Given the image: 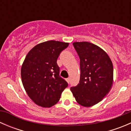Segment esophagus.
I'll list each match as a JSON object with an SVG mask.
<instances>
[{
	"instance_id": "1",
	"label": "esophagus",
	"mask_w": 131,
	"mask_h": 131,
	"mask_svg": "<svg viewBox=\"0 0 131 131\" xmlns=\"http://www.w3.org/2000/svg\"><path fill=\"white\" fill-rule=\"evenodd\" d=\"M67 82L68 83V84H70V78L67 79Z\"/></svg>"
}]
</instances>
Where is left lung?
<instances>
[{
  "instance_id": "1",
  "label": "left lung",
  "mask_w": 131,
  "mask_h": 131,
  "mask_svg": "<svg viewBox=\"0 0 131 131\" xmlns=\"http://www.w3.org/2000/svg\"><path fill=\"white\" fill-rule=\"evenodd\" d=\"M73 45L80 58V77L77 85L70 90L79 105L92 106L101 101L112 88L113 64L106 52L93 43L81 42Z\"/></svg>"
}]
</instances>
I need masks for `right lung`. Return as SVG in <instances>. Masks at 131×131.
I'll use <instances>...</instances> for the list:
<instances>
[{
  "mask_svg": "<svg viewBox=\"0 0 131 131\" xmlns=\"http://www.w3.org/2000/svg\"><path fill=\"white\" fill-rule=\"evenodd\" d=\"M69 43L49 40L33 47L21 67V80L26 93L39 106L56 105L68 83L59 76L57 59Z\"/></svg>",
  "mask_w": 131,
  "mask_h": 131,
  "instance_id": "right-lung-1",
  "label": "right lung"
}]
</instances>
